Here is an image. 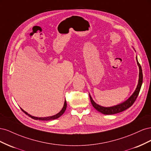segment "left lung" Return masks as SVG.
<instances>
[{
    "mask_svg": "<svg viewBox=\"0 0 151 151\" xmlns=\"http://www.w3.org/2000/svg\"><path fill=\"white\" fill-rule=\"evenodd\" d=\"M136 60H137V65L139 68V82H138L137 86V88L135 90L134 93L132 94L131 96L127 100H126L125 101L123 102L122 103H120L119 104H117V105H116V106H111V107H104V106H100V105L96 104L93 101V98H91V95L89 94L91 104H92L93 107L96 109L97 111L101 112V113L104 114V115H113V114L118 113H120V112L125 111V109L130 108L132 105L134 103V102L135 101V100L139 94L142 84V81H143L142 70L141 66L137 60V57H136Z\"/></svg>",
    "mask_w": 151,
    "mask_h": 151,
    "instance_id": "left-lung-1",
    "label": "left lung"
}]
</instances>
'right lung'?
Segmentation results:
<instances>
[{"instance_id":"1","label":"right lung","mask_w":151,"mask_h":151,"mask_svg":"<svg viewBox=\"0 0 151 151\" xmlns=\"http://www.w3.org/2000/svg\"><path fill=\"white\" fill-rule=\"evenodd\" d=\"M66 108H67V103H66V101H65L64 102V104H63V106L62 108V109H61V111L58 113L57 114H56V115H55L53 116H48V117H36V116H31V115H29V114H28V113H27L26 111H25L24 110H23L22 108L21 110L23 111L25 114H26L27 115H28L29 117H31V118H33V119L34 120H45V121H48V120H55V119H57V118H59L60 116H62L63 113L65 112V109H66Z\"/></svg>"}]
</instances>
